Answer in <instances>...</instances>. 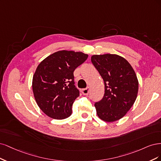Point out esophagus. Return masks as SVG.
Masks as SVG:
<instances>
[{
    "label": "esophagus",
    "mask_w": 161,
    "mask_h": 161,
    "mask_svg": "<svg viewBox=\"0 0 161 161\" xmlns=\"http://www.w3.org/2000/svg\"><path fill=\"white\" fill-rule=\"evenodd\" d=\"M81 93L84 95H88V94L90 93V88L86 87V88H84V89H82L81 90Z\"/></svg>",
    "instance_id": "34e87169"
}]
</instances>
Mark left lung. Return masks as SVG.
<instances>
[{"mask_svg":"<svg viewBox=\"0 0 161 161\" xmlns=\"http://www.w3.org/2000/svg\"><path fill=\"white\" fill-rule=\"evenodd\" d=\"M91 61L104 82L102 99L95 103L97 114L105 122L120 120L135 102L138 81L128 61L116 54L94 55Z\"/></svg>","mask_w":161,"mask_h":161,"instance_id":"1","label":"left lung"}]
</instances>
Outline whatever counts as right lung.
<instances>
[{
	"instance_id": "add662e5",
	"label": "right lung",
	"mask_w": 161,
	"mask_h": 161,
	"mask_svg": "<svg viewBox=\"0 0 161 161\" xmlns=\"http://www.w3.org/2000/svg\"><path fill=\"white\" fill-rule=\"evenodd\" d=\"M88 55L62 50L49 55L37 66L32 87L37 105L47 116L57 120L71 114L80 92L75 86L74 71Z\"/></svg>"
}]
</instances>
